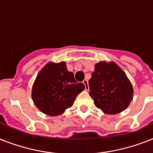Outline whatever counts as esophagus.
I'll return each mask as SVG.
<instances>
[{"label":"esophagus","mask_w":153,"mask_h":153,"mask_svg":"<svg viewBox=\"0 0 153 153\" xmlns=\"http://www.w3.org/2000/svg\"><path fill=\"white\" fill-rule=\"evenodd\" d=\"M82 82H83V84L85 85V90H89V85H88V81L86 80V79H84Z\"/></svg>","instance_id":"esophagus-1"}]
</instances>
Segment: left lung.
Here are the masks:
<instances>
[{"label": "left lung", "instance_id": "8db88e82", "mask_svg": "<svg viewBox=\"0 0 153 153\" xmlns=\"http://www.w3.org/2000/svg\"><path fill=\"white\" fill-rule=\"evenodd\" d=\"M89 86L95 106L107 114L124 111L133 99L131 83L123 71L113 62H100L95 65Z\"/></svg>", "mask_w": 153, "mask_h": 153}]
</instances>
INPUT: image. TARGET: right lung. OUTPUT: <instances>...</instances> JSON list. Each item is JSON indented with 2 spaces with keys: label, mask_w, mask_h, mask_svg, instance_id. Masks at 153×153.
<instances>
[{
  "label": "right lung",
  "mask_w": 153,
  "mask_h": 153,
  "mask_svg": "<svg viewBox=\"0 0 153 153\" xmlns=\"http://www.w3.org/2000/svg\"><path fill=\"white\" fill-rule=\"evenodd\" d=\"M85 89L67 70L65 62L49 63L42 68L32 89V98L41 111L59 115L73 105L77 95Z\"/></svg>",
  "instance_id": "add662e5"
}]
</instances>
